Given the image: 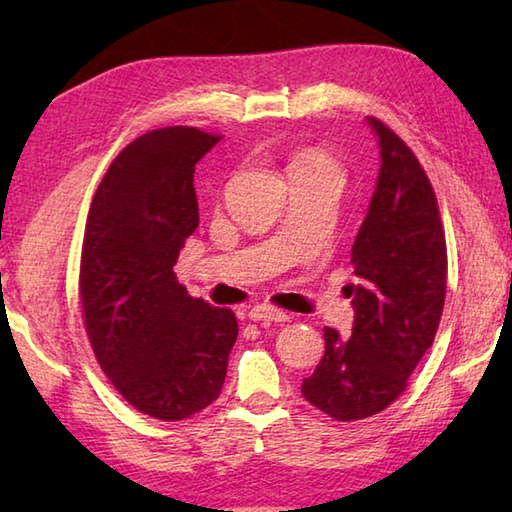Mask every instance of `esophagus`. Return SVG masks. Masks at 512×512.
Wrapping results in <instances>:
<instances>
[{
	"instance_id": "esophagus-1",
	"label": "esophagus",
	"mask_w": 512,
	"mask_h": 512,
	"mask_svg": "<svg viewBox=\"0 0 512 512\" xmlns=\"http://www.w3.org/2000/svg\"><path fill=\"white\" fill-rule=\"evenodd\" d=\"M248 317H250V321H273V323H284L290 319L288 312L273 308V306H266V303H262V306H255L248 312Z\"/></svg>"
}]
</instances>
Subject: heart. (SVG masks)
<instances>
[{
	"label": "heart",
	"instance_id": "b5f03b06",
	"mask_svg": "<svg viewBox=\"0 0 512 512\" xmlns=\"http://www.w3.org/2000/svg\"><path fill=\"white\" fill-rule=\"evenodd\" d=\"M292 167H308V169H334L332 162L325 158L323 154H303L299 156Z\"/></svg>",
	"mask_w": 512,
	"mask_h": 512
}]
</instances>
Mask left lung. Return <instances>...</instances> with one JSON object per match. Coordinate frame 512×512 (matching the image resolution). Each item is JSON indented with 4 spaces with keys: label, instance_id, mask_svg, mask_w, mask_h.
Wrapping results in <instances>:
<instances>
[{
    "label": "left lung",
    "instance_id": "left-lung-1",
    "mask_svg": "<svg viewBox=\"0 0 512 512\" xmlns=\"http://www.w3.org/2000/svg\"><path fill=\"white\" fill-rule=\"evenodd\" d=\"M380 169L352 246L350 339L325 328V354L301 394L350 422L387 409L433 343L447 292V242L436 193L413 151L376 118Z\"/></svg>",
    "mask_w": 512,
    "mask_h": 512
}]
</instances>
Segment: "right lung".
I'll return each instance as SVG.
<instances>
[{
    "mask_svg": "<svg viewBox=\"0 0 512 512\" xmlns=\"http://www.w3.org/2000/svg\"><path fill=\"white\" fill-rule=\"evenodd\" d=\"M220 136L165 127L107 169L85 224L79 292L92 350L121 396L184 420L220 396L237 339L233 310L193 299L173 266L198 228L195 165Z\"/></svg>",
    "mask_w": 512,
    "mask_h": 512,
    "instance_id": "1",
    "label": "right lung"
}]
</instances>
